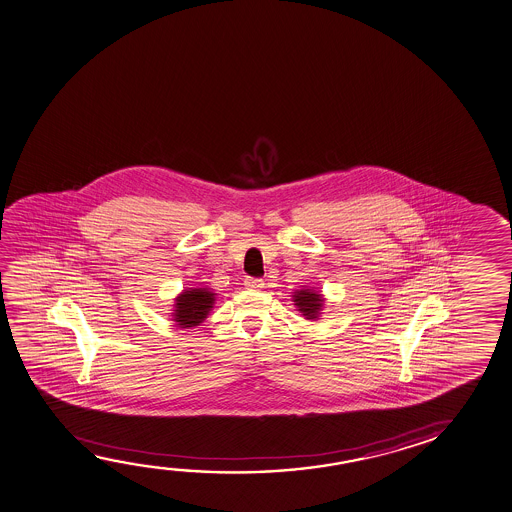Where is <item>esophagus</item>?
I'll return each mask as SVG.
<instances>
[{"label":"esophagus","mask_w":512,"mask_h":512,"mask_svg":"<svg viewBox=\"0 0 512 512\" xmlns=\"http://www.w3.org/2000/svg\"><path fill=\"white\" fill-rule=\"evenodd\" d=\"M244 287L252 289V291H259V289L264 287V280H260V278H246L244 280Z\"/></svg>","instance_id":"obj_1"}]
</instances>
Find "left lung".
I'll return each instance as SVG.
<instances>
[{
	"mask_svg": "<svg viewBox=\"0 0 512 512\" xmlns=\"http://www.w3.org/2000/svg\"><path fill=\"white\" fill-rule=\"evenodd\" d=\"M292 301L298 308L299 314L308 321H317L321 317V310L324 308V296L314 289H296L292 292Z\"/></svg>",
	"mask_w": 512,
	"mask_h": 512,
	"instance_id": "obj_1",
	"label": "left lung"
}]
</instances>
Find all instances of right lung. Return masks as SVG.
Returning a JSON list of instances; mask_svg holds the SVG:
<instances>
[{
	"instance_id": "1",
	"label": "right lung",
	"mask_w": 512,
	"mask_h": 512,
	"mask_svg": "<svg viewBox=\"0 0 512 512\" xmlns=\"http://www.w3.org/2000/svg\"><path fill=\"white\" fill-rule=\"evenodd\" d=\"M216 303V292L209 287H197V289H184L175 298L172 310V321L179 328H195L200 326L211 314Z\"/></svg>"
}]
</instances>
